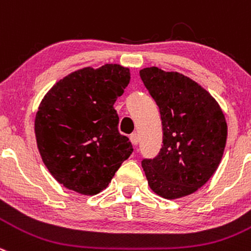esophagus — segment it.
Returning a JSON list of instances; mask_svg holds the SVG:
<instances>
[{
  "label": "esophagus",
  "mask_w": 251,
  "mask_h": 251,
  "mask_svg": "<svg viewBox=\"0 0 251 251\" xmlns=\"http://www.w3.org/2000/svg\"><path fill=\"white\" fill-rule=\"evenodd\" d=\"M130 141L132 142V145H137V144H139V141H140L139 135H137L136 132L131 133V135H130Z\"/></svg>",
  "instance_id": "obj_1"
}]
</instances>
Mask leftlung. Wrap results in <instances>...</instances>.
<instances>
[{"label": "left lung", "instance_id": "1", "mask_svg": "<svg viewBox=\"0 0 251 251\" xmlns=\"http://www.w3.org/2000/svg\"><path fill=\"white\" fill-rule=\"evenodd\" d=\"M160 107L163 145L157 157L142 161L152 191L166 200L189 196L204 186L223 157L226 116L204 88L177 72L157 67L140 70Z\"/></svg>", "mask_w": 251, "mask_h": 251}]
</instances>
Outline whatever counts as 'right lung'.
Instances as JSON below:
<instances>
[{
	"instance_id": "1",
	"label": "right lung",
	"mask_w": 251,
	"mask_h": 251,
	"mask_svg": "<svg viewBox=\"0 0 251 251\" xmlns=\"http://www.w3.org/2000/svg\"><path fill=\"white\" fill-rule=\"evenodd\" d=\"M128 81L130 69L119 64L86 67L60 79L42 99L34 120L37 146L65 188L100 193L132 153L114 109Z\"/></svg>"
}]
</instances>
